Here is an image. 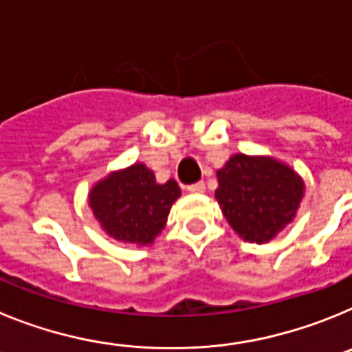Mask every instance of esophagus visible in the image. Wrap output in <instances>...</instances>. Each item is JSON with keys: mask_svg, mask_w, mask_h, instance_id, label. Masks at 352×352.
Listing matches in <instances>:
<instances>
[{"mask_svg": "<svg viewBox=\"0 0 352 352\" xmlns=\"http://www.w3.org/2000/svg\"><path fill=\"white\" fill-rule=\"evenodd\" d=\"M186 190L190 192V194H203L206 190V185L203 182H197V183H192V185L186 186Z\"/></svg>", "mask_w": 352, "mask_h": 352, "instance_id": "obj_1", "label": "esophagus"}]
</instances>
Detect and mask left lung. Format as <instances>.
I'll return each mask as SVG.
<instances>
[{"label":"left lung","mask_w":352,"mask_h":352,"mask_svg":"<svg viewBox=\"0 0 352 352\" xmlns=\"http://www.w3.org/2000/svg\"><path fill=\"white\" fill-rule=\"evenodd\" d=\"M214 197L241 238L266 243L296 214L303 182L275 158L234 155L217 173Z\"/></svg>","instance_id":"left-lung-1"}]
</instances>
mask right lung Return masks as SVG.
I'll list each match as a JSON object with an SVG mask.
<instances>
[{"label":"right lung","instance_id":"1","mask_svg":"<svg viewBox=\"0 0 352 352\" xmlns=\"http://www.w3.org/2000/svg\"><path fill=\"white\" fill-rule=\"evenodd\" d=\"M179 195L182 190L174 179L158 185L153 170L144 164H133L96 183L89 206L109 236L125 243L149 245L164 229Z\"/></svg>","mask_w":352,"mask_h":352}]
</instances>
